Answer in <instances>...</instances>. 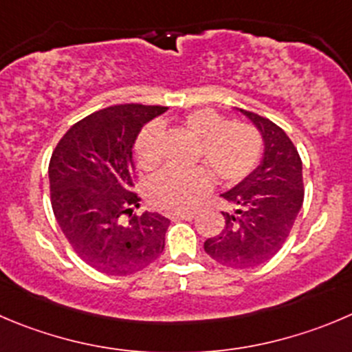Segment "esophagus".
Listing matches in <instances>:
<instances>
[{
  "instance_id": "1",
  "label": "esophagus",
  "mask_w": 352,
  "mask_h": 352,
  "mask_svg": "<svg viewBox=\"0 0 352 352\" xmlns=\"http://www.w3.org/2000/svg\"><path fill=\"white\" fill-rule=\"evenodd\" d=\"M195 216V210H183V212H174L173 219H193Z\"/></svg>"
}]
</instances>
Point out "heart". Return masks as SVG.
Instances as JSON below:
<instances>
[{
  "label": "heart",
  "instance_id": "b5f03b06",
  "mask_svg": "<svg viewBox=\"0 0 352 352\" xmlns=\"http://www.w3.org/2000/svg\"><path fill=\"white\" fill-rule=\"evenodd\" d=\"M182 126L200 142L199 160L212 170L214 176L224 185L242 182L259 162L263 140L252 124L240 120L228 122V119L216 110L199 109L186 113L182 119ZM160 142V124H148L140 133L135 143V157L142 169L152 170L159 166ZM210 171L206 167H170L162 170L148 183V199L162 209H192L212 188L214 178Z\"/></svg>",
  "mask_w": 352,
  "mask_h": 352
}]
</instances>
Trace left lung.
Masks as SVG:
<instances>
[{
  "label": "left lung",
  "mask_w": 352,
  "mask_h": 352,
  "mask_svg": "<svg viewBox=\"0 0 352 352\" xmlns=\"http://www.w3.org/2000/svg\"><path fill=\"white\" fill-rule=\"evenodd\" d=\"M239 110L263 136V159L239 185L221 193L233 210L223 212V232L207 239L204 249L223 266L247 270L282 249L302 207L304 185L302 162L285 131L266 117Z\"/></svg>",
  "instance_id": "1"
}]
</instances>
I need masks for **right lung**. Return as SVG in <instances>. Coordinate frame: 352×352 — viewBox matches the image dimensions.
Wrapping results in <instances>:
<instances>
[{
    "label": "right lung",
    "mask_w": 352,
    "mask_h": 352,
    "mask_svg": "<svg viewBox=\"0 0 352 352\" xmlns=\"http://www.w3.org/2000/svg\"><path fill=\"white\" fill-rule=\"evenodd\" d=\"M159 105H113L85 117L63 135L50 160L52 207L79 257L107 274H131L162 254L170 221L138 207L133 146ZM129 214V221L122 216Z\"/></svg>",
    "instance_id": "right-lung-1"
}]
</instances>
